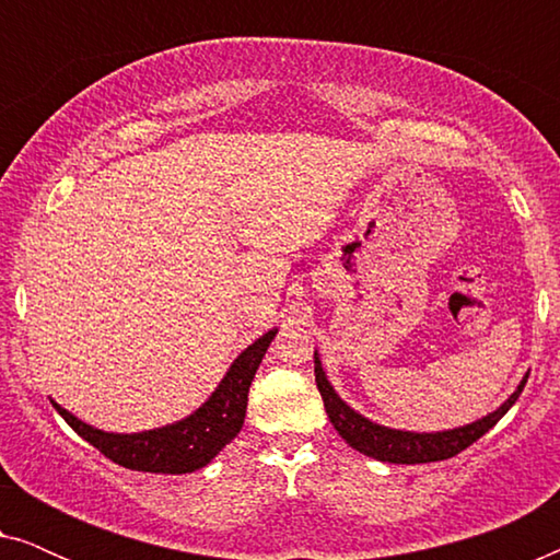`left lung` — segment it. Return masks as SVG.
Segmentation results:
<instances>
[{
	"mask_svg": "<svg viewBox=\"0 0 560 560\" xmlns=\"http://www.w3.org/2000/svg\"><path fill=\"white\" fill-rule=\"evenodd\" d=\"M313 359H316L318 393L324 397V408L341 439L347 441L351 448H357L359 454L380 458V462H389V464H428V462H443V458L462 454L464 448H469L474 441H479L481 435H485L489 428H492L497 420H500L504 412L515 405L527 382L525 377L502 408H497L492 416L481 418L477 423L454 428V431H443V433H408V431H393V428H382L351 410L349 405L334 393V387L328 385L324 366L318 362V354Z\"/></svg>",
	"mask_w": 560,
	"mask_h": 560,
	"instance_id": "left-lung-1",
	"label": "left lung"
}]
</instances>
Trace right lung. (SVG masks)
Here are the masks:
<instances>
[{"label": "right lung", "mask_w": 560, "mask_h": 560, "mask_svg": "<svg viewBox=\"0 0 560 560\" xmlns=\"http://www.w3.org/2000/svg\"><path fill=\"white\" fill-rule=\"evenodd\" d=\"M278 334V328L267 331L252 347L242 351L229 366L226 377L221 380L209 400L198 408L194 416L175 425L158 428V431H144L132 435L104 433L98 428L81 423L79 418L52 402L68 425L73 428L81 439L102 451L114 464L125 466L132 471L150 474H188L201 469L242 431L244 412H247V393L259 362H262L267 347Z\"/></svg>", "instance_id": "1"}]
</instances>
